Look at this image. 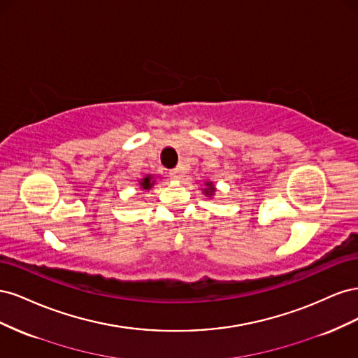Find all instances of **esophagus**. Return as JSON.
I'll return each mask as SVG.
<instances>
[{
	"mask_svg": "<svg viewBox=\"0 0 358 358\" xmlns=\"http://www.w3.org/2000/svg\"><path fill=\"white\" fill-rule=\"evenodd\" d=\"M169 176H170L171 179H175V180L182 179V176H183V170H182V167H178V169H173V170H170Z\"/></svg>",
	"mask_w": 358,
	"mask_h": 358,
	"instance_id": "34e87169",
	"label": "esophagus"
}]
</instances>
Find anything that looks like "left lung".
<instances>
[{"label": "left lung", "instance_id": "8db88e82", "mask_svg": "<svg viewBox=\"0 0 358 358\" xmlns=\"http://www.w3.org/2000/svg\"><path fill=\"white\" fill-rule=\"evenodd\" d=\"M204 185H206V188L203 189V191H204V196H206V197H212L213 194H215V187H213V183H212V182H206Z\"/></svg>", "mask_w": 358, "mask_h": 358}]
</instances>
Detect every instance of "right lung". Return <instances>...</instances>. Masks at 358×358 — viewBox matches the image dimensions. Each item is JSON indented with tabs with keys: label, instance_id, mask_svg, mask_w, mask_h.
Segmentation results:
<instances>
[{
	"label": "right lung",
	"instance_id": "add662e5",
	"mask_svg": "<svg viewBox=\"0 0 358 358\" xmlns=\"http://www.w3.org/2000/svg\"><path fill=\"white\" fill-rule=\"evenodd\" d=\"M154 183H155L154 176L152 175H148L146 178H143L142 180H140V187H142L143 189H150V188H152Z\"/></svg>",
	"mask_w": 358,
	"mask_h": 358
}]
</instances>
